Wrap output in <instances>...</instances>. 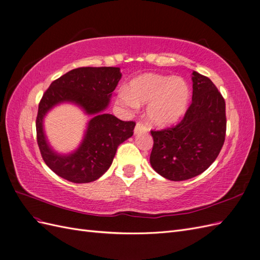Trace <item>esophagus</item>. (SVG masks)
Returning <instances> with one entry per match:
<instances>
[{
    "mask_svg": "<svg viewBox=\"0 0 260 260\" xmlns=\"http://www.w3.org/2000/svg\"><path fill=\"white\" fill-rule=\"evenodd\" d=\"M148 130L147 125L145 124L144 121H141L139 120L136 124V128H135V133L137 135V133H140V132H146Z\"/></svg>",
    "mask_w": 260,
    "mask_h": 260,
    "instance_id": "34e87169",
    "label": "esophagus"
}]
</instances>
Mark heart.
Segmentation results:
<instances>
[{
	"label": "heart",
	"mask_w": 260,
	"mask_h": 260,
	"mask_svg": "<svg viewBox=\"0 0 260 260\" xmlns=\"http://www.w3.org/2000/svg\"><path fill=\"white\" fill-rule=\"evenodd\" d=\"M188 95V86L182 79L144 75L133 80L130 89L121 88L118 92V101L130 108L149 104V119L155 124L166 125L177 121L184 114Z\"/></svg>",
	"instance_id": "heart-1"
}]
</instances>
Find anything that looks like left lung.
<instances>
[{"label":"left lung","mask_w":260,"mask_h":260,"mask_svg":"<svg viewBox=\"0 0 260 260\" xmlns=\"http://www.w3.org/2000/svg\"><path fill=\"white\" fill-rule=\"evenodd\" d=\"M192 103L179 123L151 130L154 170L172 181L201 175L215 161L226 131L225 102L208 77L193 72Z\"/></svg>","instance_id":"1"}]
</instances>
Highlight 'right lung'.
<instances>
[{
  "label": "right lung",
  "mask_w": 260,
  "mask_h": 260,
  "mask_svg": "<svg viewBox=\"0 0 260 260\" xmlns=\"http://www.w3.org/2000/svg\"><path fill=\"white\" fill-rule=\"evenodd\" d=\"M120 78L118 67H80L54 80L44 92L36 120L37 142L44 162L57 176L74 183L92 182L111 166L119 144L132 137L135 121L103 113ZM60 101H74L94 115L83 144L67 156L57 155L48 147L42 125L45 114Z\"/></svg>",
  "instance_id": "obj_1"
}]
</instances>
